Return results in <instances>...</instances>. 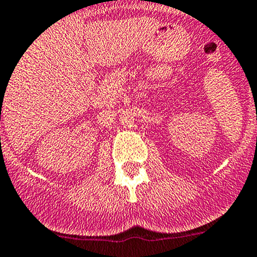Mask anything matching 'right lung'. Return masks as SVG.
Wrapping results in <instances>:
<instances>
[{"mask_svg":"<svg viewBox=\"0 0 257 257\" xmlns=\"http://www.w3.org/2000/svg\"><path fill=\"white\" fill-rule=\"evenodd\" d=\"M0 119H1V118H0Z\"/></svg>","mask_w":257,"mask_h":257,"instance_id":"right-lung-1","label":"right lung"}]
</instances>
